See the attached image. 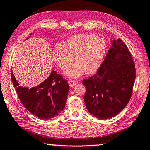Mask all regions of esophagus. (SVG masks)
I'll list each match as a JSON object with an SVG mask.
<instances>
[{
	"label": "esophagus",
	"mask_w": 150,
	"mask_h": 150,
	"mask_svg": "<svg viewBox=\"0 0 150 150\" xmlns=\"http://www.w3.org/2000/svg\"><path fill=\"white\" fill-rule=\"evenodd\" d=\"M77 83H78L77 81H74V80H69V81H68L69 86H70V87H74V86L75 85H76Z\"/></svg>",
	"instance_id": "esophagus-1"
}]
</instances>
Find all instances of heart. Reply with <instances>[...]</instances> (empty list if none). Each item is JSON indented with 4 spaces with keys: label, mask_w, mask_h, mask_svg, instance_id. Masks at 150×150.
<instances>
[{
    "label": "heart",
    "mask_w": 150,
    "mask_h": 150,
    "mask_svg": "<svg viewBox=\"0 0 150 150\" xmlns=\"http://www.w3.org/2000/svg\"><path fill=\"white\" fill-rule=\"evenodd\" d=\"M106 52L102 38L89 34H79L68 38L63 45L56 44L52 50V59L58 67L65 70L74 56L77 62L66 71L71 78H79L86 72L95 73L102 64Z\"/></svg>",
    "instance_id": "obj_1"
}]
</instances>
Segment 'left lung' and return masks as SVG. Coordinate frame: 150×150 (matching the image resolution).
Instances as JSON below:
<instances>
[{"instance_id": "obj_1", "label": "left lung", "mask_w": 150, "mask_h": 150, "mask_svg": "<svg viewBox=\"0 0 150 150\" xmlns=\"http://www.w3.org/2000/svg\"><path fill=\"white\" fill-rule=\"evenodd\" d=\"M111 43L96 74L82 81L87 109L100 120L116 116L126 107L135 80V64L129 50L120 39Z\"/></svg>"}]
</instances>
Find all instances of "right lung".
Returning a JSON list of instances; mask_svg holds the SVG:
<instances>
[{"label":"right lung","mask_w":150,"mask_h":150,"mask_svg":"<svg viewBox=\"0 0 150 150\" xmlns=\"http://www.w3.org/2000/svg\"><path fill=\"white\" fill-rule=\"evenodd\" d=\"M11 76L21 103L34 116L49 120L58 116L64 109L69 87L67 81L55 71L52 70L47 79L32 88L20 86L13 71Z\"/></svg>","instance_id":"add662e5"}]
</instances>
